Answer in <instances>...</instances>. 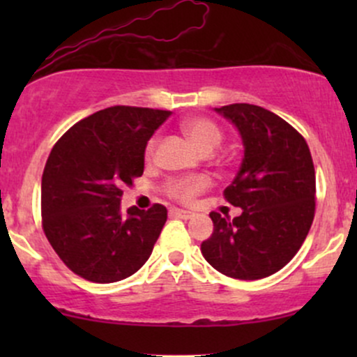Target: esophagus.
Segmentation results:
<instances>
[{
	"instance_id": "esophagus-1",
	"label": "esophagus",
	"mask_w": 357,
	"mask_h": 357,
	"mask_svg": "<svg viewBox=\"0 0 357 357\" xmlns=\"http://www.w3.org/2000/svg\"><path fill=\"white\" fill-rule=\"evenodd\" d=\"M169 213L173 216H178V218H183V220H190L191 216H192L191 211L181 210V208H173V210H169Z\"/></svg>"
}]
</instances>
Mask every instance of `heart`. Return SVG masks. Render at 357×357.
<instances>
[{
  "label": "heart",
  "mask_w": 357,
  "mask_h": 357,
  "mask_svg": "<svg viewBox=\"0 0 357 357\" xmlns=\"http://www.w3.org/2000/svg\"><path fill=\"white\" fill-rule=\"evenodd\" d=\"M183 132L188 139L202 151L203 154H210L223 141V130L215 121L208 117H190L181 122ZM158 137H151L146 146V158H153ZM210 186V179L206 176H190V178H176L167 181L166 192L171 198L179 202H191L196 195L206 190Z\"/></svg>",
  "instance_id": "1"
}]
</instances>
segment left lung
<instances>
[{
  "instance_id": "left-lung-1",
  "label": "left lung",
  "mask_w": 357,
  "mask_h": 357,
  "mask_svg": "<svg viewBox=\"0 0 357 357\" xmlns=\"http://www.w3.org/2000/svg\"><path fill=\"white\" fill-rule=\"evenodd\" d=\"M243 139V161L225 199L241 208L230 220L211 211L213 233L202 243L223 275L258 280L284 268L304 243L315 213V171L309 146L289 122L252 104L216 109Z\"/></svg>"
}]
</instances>
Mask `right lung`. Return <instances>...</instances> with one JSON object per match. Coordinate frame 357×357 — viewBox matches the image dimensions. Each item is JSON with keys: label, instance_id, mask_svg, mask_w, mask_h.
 Segmentation results:
<instances>
[{"label": "right lung", "instance_id": "1", "mask_svg": "<svg viewBox=\"0 0 357 357\" xmlns=\"http://www.w3.org/2000/svg\"><path fill=\"white\" fill-rule=\"evenodd\" d=\"M169 116L114 105L82 119L53 146L42 176V227L60 260L85 280H122L153 253L166 206H132L124 216L121 196L144 173L147 141Z\"/></svg>", "mask_w": 357, "mask_h": 357}]
</instances>
